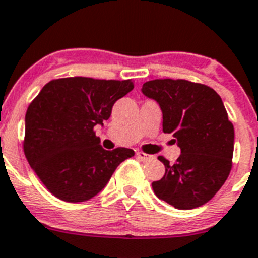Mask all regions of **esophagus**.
<instances>
[{
	"label": "esophagus",
	"mask_w": 258,
	"mask_h": 258,
	"mask_svg": "<svg viewBox=\"0 0 258 258\" xmlns=\"http://www.w3.org/2000/svg\"><path fill=\"white\" fill-rule=\"evenodd\" d=\"M136 155H137V158L140 159V160H143V162H149V160H153L154 159L153 155H149V154L143 153V151H139Z\"/></svg>",
	"instance_id": "1"
}]
</instances>
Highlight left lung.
<instances>
[{"instance_id":"obj_1","label":"left lung","mask_w":258,"mask_h":258,"mask_svg":"<svg viewBox=\"0 0 258 258\" xmlns=\"http://www.w3.org/2000/svg\"><path fill=\"white\" fill-rule=\"evenodd\" d=\"M163 112V131L173 134L180 155L177 163L159 156L165 174L153 182L154 194L178 210L210 201L232 169L234 127L214 89L187 80L156 79L141 89Z\"/></svg>"}]
</instances>
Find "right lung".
<instances>
[{"label": "right lung", "mask_w": 258, "mask_h": 258, "mask_svg": "<svg viewBox=\"0 0 258 258\" xmlns=\"http://www.w3.org/2000/svg\"><path fill=\"white\" fill-rule=\"evenodd\" d=\"M132 80L64 78L43 86L25 114L24 153L48 191L67 202L99 194L117 167L135 151L104 150L94 127L103 124Z\"/></svg>", "instance_id": "add662e5"}]
</instances>
